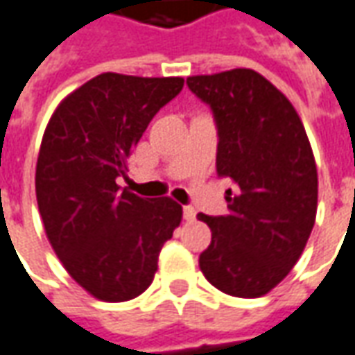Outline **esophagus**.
Masks as SVG:
<instances>
[{"instance_id": "1", "label": "esophagus", "mask_w": 355, "mask_h": 355, "mask_svg": "<svg viewBox=\"0 0 355 355\" xmlns=\"http://www.w3.org/2000/svg\"><path fill=\"white\" fill-rule=\"evenodd\" d=\"M182 213H184V219L186 220H196V209L194 207H190V205H184V209H182Z\"/></svg>"}]
</instances>
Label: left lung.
Wrapping results in <instances>:
<instances>
[{
	"mask_svg": "<svg viewBox=\"0 0 355 355\" xmlns=\"http://www.w3.org/2000/svg\"><path fill=\"white\" fill-rule=\"evenodd\" d=\"M217 125V175L229 215L198 219L211 229L200 269L220 292L259 298L296 265L315 225L317 167L288 98L252 69L186 78Z\"/></svg>",
	"mask_w": 355,
	"mask_h": 355,
	"instance_id": "obj_1",
	"label": "left lung"
}]
</instances>
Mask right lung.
<instances>
[{"instance_id": "add662e5", "label": "right lung", "mask_w": 355, "mask_h": 355, "mask_svg": "<svg viewBox=\"0 0 355 355\" xmlns=\"http://www.w3.org/2000/svg\"><path fill=\"white\" fill-rule=\"evenodd\" d=\"M184 86L180 76L98 74L49 119L36 163L44 229L67 272L94 298L126 302L153 281L163 244L182 219L171 198L119 190L150 121Z\"/></svg>"}]
</instances>
